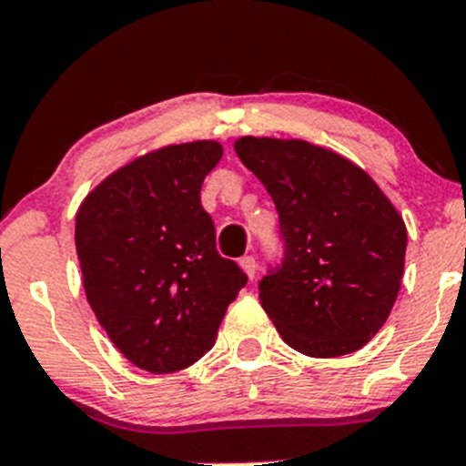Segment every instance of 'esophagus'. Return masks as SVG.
Listing matches in <instances>:
<instances>
[{
  "instance_id": "esophagus-1",
  "label": "esophagus",
  "mask_w": 466,
  "mask_h": 466,
  "mask_svg": "<svg viewBox=\"0 0 466 466\" xmlns=\"http://www.w3.org/2000/svg\"><path fill=\"white\" fill-rule=\"evenodd\" d=\"M240 268L245 269L247 277H249L251 281H254V279H256V269H258V263H256L254 256H242V258H240Z\"/></svg>"
}]
</instances>
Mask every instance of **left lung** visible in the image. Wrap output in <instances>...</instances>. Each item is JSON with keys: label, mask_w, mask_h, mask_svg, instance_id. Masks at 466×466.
<instances>
[{"label": "left lung", "mask_w": 466, "mask_h": 466, "mask_svg": "<svg viewBox=\"0 0 466 466\" xmlns=\"http://www.w3.org/2000/svg\"><path fill=\"white\" fill-rule=\"evenodd\" d=\"M238 157L277 206L286 251L260 307L297 352H357L391 313L405 272L400 212L361 167L304 139L240 137Z\"/></svg>", "instance_id": "left-lung-1"}]
</instances>
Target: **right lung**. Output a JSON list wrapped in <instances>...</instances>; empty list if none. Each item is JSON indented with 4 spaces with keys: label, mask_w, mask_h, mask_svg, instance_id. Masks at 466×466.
Masks as SVG:
<instances>
[{
    "label": "right lung",
    "mask_w": 466,
    "mask_h": 466,
    "mask_svg": "<svg viewBox=\"0 0 466 466\" xmlns=\"http://www.w3.org/2000/svg\"><path fill=\"white\" fill-rule=\"evenodd\" d=\"M224 155L212 139L139 155L75 215L82 286L109 340L137 369L174 373L212 348L247 274L215 247L201 185Z\"/></svg>",
    "instance_id": "add662e5"
}]
</instances>
